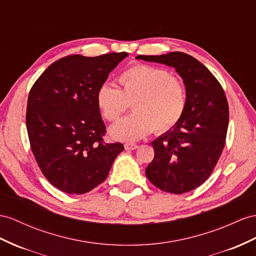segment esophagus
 Masks as SVG:
<instances>
[{
    "mask_svg": "<svg viewBox=\"0 0 256 256\" xmlns=\"http://www.w3.org/2000/svg\"><path fill=\"white\" fill-rule=\"evenodd\" d=\"M124 148H126V150H135L138 148V145H136V144H126Z\"/></svg>",
    "mask_w": 256,
    "mask_h": 256,
    "instance_id": "obj_1",
    "label": "esophagus"
}]
</instances>
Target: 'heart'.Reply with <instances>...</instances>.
<instances>
[{"label":"heart","instance_id":"heart-1","mask_svg":"<svg viewBox=\"0 0 256 256\" xmlns=\"http://www.w3.org/2000/svg\"><path fill=\"white\" fill-rule=\"evenodd\" d=\"M120 90L102 84L97 90L96 104L102 116L116 121L132 102L134 112L110 128L116 140L133 142L156 130L166 133L182 119L186 108L185 84L166 69L149 64H134L118 78Z\"/></svg>","mask_w":256,"mask_h":256}]
</instances>
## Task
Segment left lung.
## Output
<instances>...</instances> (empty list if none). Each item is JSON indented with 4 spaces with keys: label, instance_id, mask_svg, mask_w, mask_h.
<instances>
[{
    "label": "left lung",
    "instance_id": "8db88e82",
    "mask_svg": "<svg viewBox=\"0 0 256 256\" xmlns=\"http://www.w3.org/2000/svg\"><path fill=\"white\" fill-rule=\"evenodd\" d=\"M136 58L173 67L187 95L182 119L152 142L154 158L147 178L166 192L194 190L211 175L225 146L229 109L224 90L206 66L182 52Z\"/></svg>",
    "mask_w": 256,
    "mask_h": 256
}]
</instances>
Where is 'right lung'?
Wrapping results in <instances>:
<instances>
[{"label":"right lung","mask_w":256,"mask_h":256,"mask_svg":"<svg viewBox=\"0 0 256 256\" xmlns=\"http://www.w3.org/2000/svg\"><path fill=\"white\" fill-rule=\"evenodd\" d=\"M70 55L52 64L31 88L26 126L38 168L52 185L70 194L90 192L107 178L121 142H104L96 104L98 88L128 57Z\"/></svg>","instance_id":"add662e5"}]
</instances>
